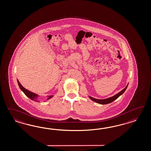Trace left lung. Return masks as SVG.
<instances>
[{"instance_id":"left-lung-1","label":"left lung","mask_w":151,"mask_h":151,"mask_svg":"<svg viewBox=\"0 0 151 151\" xmlns=\"http://www.w3.org/2000/svg\"><path fill=\"white\" fill-rule=\"evenodd\" d=\"M127 87H128V85L125 87V88L123 89L122 91H121L120 92H119L118 93H117V94H116L115 96L110 97L109 98H107V99H98L94 98L91 97V96H89V98L92 100H93V101H95L96 103H98V104H103H103H109V103L113 102L114 100H115L116 99H117L119 96H121L122 94L124 92H125V91L126 90L127 88Z\"/></svg>"}]
</instances>
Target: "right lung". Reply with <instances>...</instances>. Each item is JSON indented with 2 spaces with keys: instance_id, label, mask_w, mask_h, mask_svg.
I'll return each instance as SVG.
<instances>
[{
  "instance_id": "right-lung-1",
  "label": "right lung",
  "mask_w": 151,
  "mask_h": 151,
  "mask_svg": "<svg viewBox=\"0 0 151 151\" xmlns=\"http://www.w3.org/2000/svg\"><path fill=\"white\" fill-rule=\"evenodd\" d=\"M17 82H18V85H19V88L22 90L23 92L25 94V95H26L27 97H28L29 98H30V99L33 100L34 101H37V96H37V94H35V93H32V92H30L29 91H28V90L26 89V88H24L22 86V85H21V83H19V82L18 80H17ZM52 96H48V98L47 99H49L51 98Z\"/></svg>"
}]
</instances>
